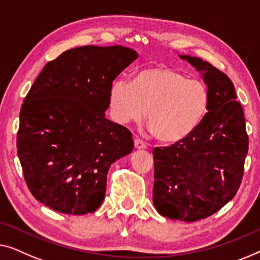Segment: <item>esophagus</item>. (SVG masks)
Returning <instances> with one entry per match:
<instances>
[{
    "instance_id": "obj_1",
    "label": "esophagus",
    "mask_w": 260,
    "mask_h": 260,
    "mask_svg": "<svg viewBox=\"0 0 260 260\" xmlns=\"http://www.w3.org/2000/svg\"><path fill=\"white\" fill-rule=\"evenodd\" d=\"M134 147L137 149H145L147 146H146L145 142L140 140V139H137V140L134 141Z\"/></svg>"
}]
</instances>
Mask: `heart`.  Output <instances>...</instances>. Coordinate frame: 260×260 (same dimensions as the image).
Masks as SVG:
<instances>
[{"label":"heart","mask_w":260,"mask_h":260,"mask_svg":"<svg viewBox=\"0 0 260 260\" xmlns=\"http://www.w3.org/2000/svg\"><path fill=\"white\" fill-rule=\"evenodd\" d=\"M108 101L118 122H138L147 111L148 126L155 138L165 144H178L202 126L210 112L211 95L203 82L156 66L135 73L132 82L114 80Z\"/></svg>","instance_id":"heart-1"}]
</instances>
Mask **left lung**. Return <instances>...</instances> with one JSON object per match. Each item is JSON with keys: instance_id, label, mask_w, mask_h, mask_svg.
Instances as JSON below:
<instances>
[{"instance_id": "1", "label": "left lung", "mask_w": 260, "mask_h": 260, "mask_svg": "<svg viewBox=\"0 0 260 260\" xmlns=\"http://www.w3.org/2000/svg\"><path fill=\"white\" fill-rule=\"evenodd\" d=\"M179 56L202 73L211 95L210 112L188 139L154 148L153 204L164 217L197 221L218 212L236 196L248 137L231 80L202 58Z\"/></svg>"}]
</instances>
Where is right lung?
I'll use <instances>...</instances> for the list:
<instances>
[{"label": "right lung", "mask_w": 260, "mask_h": 260, "mask_svg": "<svg viewBox=\"0 0 260 260\" xmlns=\"http://www.w3.org/2000/svg\"><path fill=\"white\" fill-rule=\"evenodd\" d=\"M137 57L122 46H83L43 67L21 107L16 141L40 203L75 215L100 207L109 167L134 146L126 127L106 119L109 87Z\"/></svg>", "instance_id": "1"}]
</instances>
